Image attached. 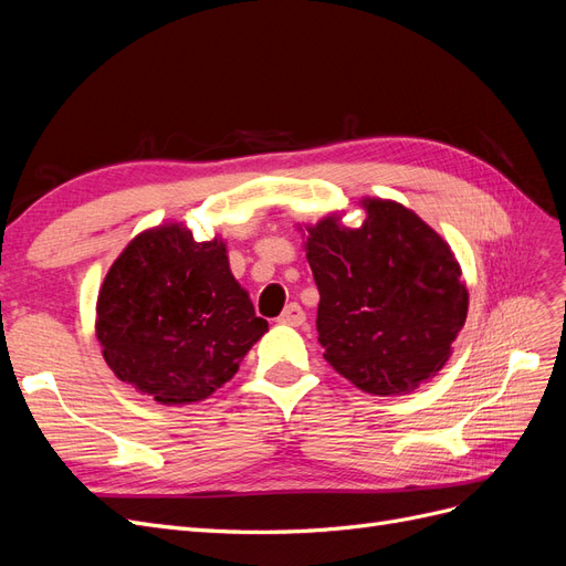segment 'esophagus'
Returning a JSON list of instances; mask_svg holds the SVG:
<instances>
[{"label":"esophagus","mask_w":566,"mask_h":566,"mask_svg":"<svg viewBox=\"0 0 566 566\" xmlns=\"http://www.w3.org/2000/svg\"><path fill=\"white\" fill-rule=\"evenodd\" d=\"M281 321L287 323V325H302L306 321V314H304V310H302L297 302H293V304H287L285 310H283Z\"/></svg>","instance_id":"1"}]
</instances>
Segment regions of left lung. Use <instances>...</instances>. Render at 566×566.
<instances>
[{"label": "left lung", "mask_w": 566, "mask_h": 566, "mask_svg": "<svg viewBox=\"0 0 566 566\" xmlns=\"http://www.w3.org/2000/svg\"><path fill=\"white\" fill-rule=\"evenodd\" d=\"M358 229L335 217L306 238L323 356L358 389L413 391L449 361L468 287L451 248L399 202L364 200Z\"/></svg>", "instance_id": "8db88e82"}]
</instances>
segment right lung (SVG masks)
Returning <instances> with one entry per match:
<instances>
[{
    "mask_svg": "<svg viewBox=\"0 0 566 566\" xmlns=\"http://www.w3.org/2000/svg\"><path fill=\"white\" fill-rule=\"evenodd\" d=\"M269 331L221 241L179 224L136 235L101 285L96 337L119 380L160 403L208 399Z\"/></svg>",
    "mask_w": 566,
    "mask_h": 566,
    "instance_id": "add662e5",
    "label": "right lung"
}]
</instances>
